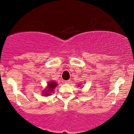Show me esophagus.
<instances>
[{
	"label": "esophagus",
	"mask_w": 134,
	"mask_h": 134,
	"mask_svg": "<svg viewBox=\"0 0 134 134\" xmlns=\"http://www.w3.org/2000/svg\"><path fill=\"white\" fill-rule=\"evenodd\" d=\"M65 83H70V80H65L64 82Z\"/></svg>",
	"instance_id": "obj_1"
}]
</instances>
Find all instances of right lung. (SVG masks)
I'll return each mask as SVG.
<instances>
[{
  "instance_id": "add662e5",
  "label": "right lung",
  "mask_w": 134,
  "mask_h": 134,
  "mask_svg": "<svg viewBox=\"0 0 134 134\" xmlns=\"http://www.w3.org/2000/svg\"><path fill=\"white\" fill-rule=\"evenodd\" d=\"M57 85L58 83L56 82H54V81H51V82H48L47 87L46 88V90H44V91H43V95L48 96L51 94V93L53 92L54 90L57 86Z\"/></svg>"
}]
</instances>
